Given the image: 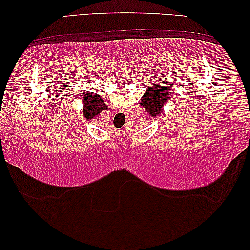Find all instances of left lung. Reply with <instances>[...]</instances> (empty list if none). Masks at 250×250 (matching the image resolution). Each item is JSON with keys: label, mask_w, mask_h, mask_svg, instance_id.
Here are the masks:
<instances>
[{"label": "left lung", "mask_w": 250, "mask_h": 250, "mask_svg": "<svg viewBox=\"0 0 250 250\" xmlns=\"http://www.w3.org/2000/svg\"><path fill=\"white\" fill-rule=\"evenodd\" d=\"M170 93L168 87L157 86L150 88L146 92L145 97L141 99V107L146 109L150 116L156 117L160 115V112L164 109V105L170 98Z\"/></svg>", "instance_id": "8db88e82"}]
</instances>
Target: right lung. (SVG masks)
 <instances>
[{"instance_id": "add662e5", "label": "right lung", "mask_w": 250, "mask_h": 250, "mask_svg": "<svg viewBox=\"0 0 250 250\" xmlns=\"http://www.w3.org/2000/svg\"><path fill=\"white\" fill-rule=\"evenodd\" d=\"M83 98V115L88 121L93 118L94 116L100 114L101 110H105L107 109V105L104 104V100L101 98H99L98 95L93 93H87Z\"/></svg>"}]
</instances>
